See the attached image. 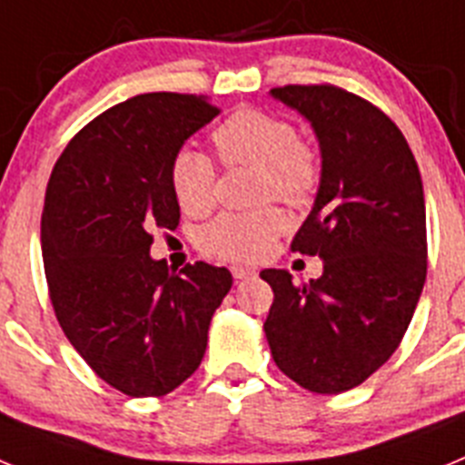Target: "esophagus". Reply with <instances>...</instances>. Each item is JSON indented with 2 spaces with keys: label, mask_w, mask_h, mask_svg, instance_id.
<instances>
[{
  "label": "esophagus",
  "mask_w": 465,
  "mask_h": 465,
  "mask_svg": "<svg viewBox=\"0 0 465 465\" xmlns=\"http://www.w3.org/2000/svg\"><path fill=\"white\" fill-rule=\"evenodd\" d=\"M232 272V277L237 279V282H242V279H249V277H256V272H253L252 268H242V265H235V268L230 270Z\"/></svg>",
  "instance_id": "1"
}]
</instances>
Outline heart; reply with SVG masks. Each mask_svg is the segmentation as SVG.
<instances>
[{"label": "heart", "instance_id": "1", "mask_svg": "<svg viewBox=\"0 0 465 465\" xmlns=\"http://www.w3.org/2000/svg\"><path fill=\"white\" fill-rule=\"evenodd\" d=\"M213 146L225 165L258 170V200H279L302 207L319 186V160L302 143L293 125L258 109H240L225 118L212 134ZM216 170L207 153L183 146L170 163V186L174 200L186 213H203L213 200ZM282 213L272 207L258 212H225L200 230V246L213 256L230 261H252L261 256L279 230Z\"/></svg>", "mask_w": 465, "mask_h": 465}]
</instances>
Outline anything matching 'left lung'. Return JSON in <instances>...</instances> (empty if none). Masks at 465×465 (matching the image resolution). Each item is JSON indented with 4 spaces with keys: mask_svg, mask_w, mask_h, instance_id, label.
<instances>
[{
    "mask_svg": "<svg viewBox=\"0 0 465 465\" xmlns=\"http://www.w3.org/2000/svg\"><path fill=\"white\" fill-rule=\"evenodd\" d=\"M274 100L314 130L322 179L293 252L323 272L293 283L262 270L274 302L262 326L279 371L314 393H342L389 361L426 282V204L417 160L391 118L335 85H283Z\"/></svg>",
    "mask_w": 465,
    "mask_h": 465,
    "instance_id": "left-lung-1",
    "label": "left lung"
}]
</instances>
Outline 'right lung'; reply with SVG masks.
I'll return each mask as SVG.
<instances>
[{
	"mask_svg": "<svg viewBox=\"0 0 465 465\" xmlns=\"http://www.w3.org/2000/svg\"><path fill=\"white\" fill-rule=\"evenodd\" d=\"M216 116L204 94H137L90 121L48 179L41 253L57 322L125 396H165L197 371L232 286L225 268L174 274L151 258V230L179 225L172 158Z\"/></svg>",
	"mask_w": 465,
	"mask_h": 465,
	"instance_id": "right-lung-1",
	"label": "right lung"
}]
</instances>
